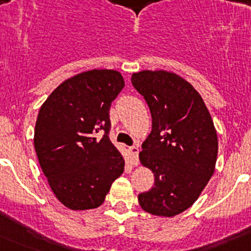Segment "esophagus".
<instances>
[{"instance_id": "esophagus-1", "label": "esophagus", "mask_w": 251, "mask_h": 251, "mask_svg": "<svg viewBox=\"0 0 251 251\" xmlns=\"http://www.w3.org/2000/svg\"><path fill=\"white\" fill-rule=\"evenodd\" d=\"M130 153V157H132L133 165H138V153H139V148L136 147V146H133V147L128 148Z\"/></svg>"}]
</instances>
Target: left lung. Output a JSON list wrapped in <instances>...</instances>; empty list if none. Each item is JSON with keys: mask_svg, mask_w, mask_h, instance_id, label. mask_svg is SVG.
Segmentation results:
<instances>
[{"mask_svg": "<svg viewBox=\"0 0 251 251\" xmlns=\"http://www.w3.org/2000/svg\"><path fill=\"white\" fill-rule=\"evenodd\" d=\"M132 84L152 117L139 158L154 174V186L138 195L139 205L152 215L175 216L197 200L214 174L216 130L201 95L178 75L143 70L132 75Z\"/></svg>", "mask_w": 251, "mask_h": 251, "instance_id": "1", "label": "left lung"}]
</instances>
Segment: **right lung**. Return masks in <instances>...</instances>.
I'll list each match as a JSON object with an SVG mask.
<instances>
[{"instance_id": "add662e5", "label": "right lung", "mask_w": 251, "mask_h": 251, "mask_svg": "<svg viewBox=\"0 0 251 251\" xmlns=\"http://www.w3.org/2000/svg\"><path fill=\"white\" fill-rule=\"evenodd\" d=\"M124 88L115 70H89L60 84L40 108L34 145L51 190L72 210L95 208L124 171L109 139L112 101Z\"/></svg>"}]
</instances>
